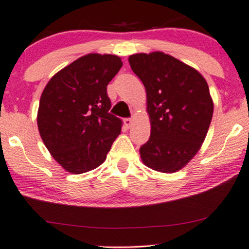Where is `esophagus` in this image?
Returning a JSON list of instances; mask_svg holds the SVG:
<instances>
[{
    "instance_id": "34e87169",
    "label": "esophagus",
    "mask_w": 249,
    "mask_h": 249,
    "mask_svg": "<svg viewBox=\"0 0 249 249\" xmlns=\"http://www.w3.org/2000/svg\"><path fill=\"white\" fill-rule=\"evenodd\" d=\"M123 122H124V124L126 125V127H131V125L133 124L132 118H124Z\"/></svg>"
}]
</instances>
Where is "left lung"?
<instances>
[{
  "instance_id": "obj_1",
  "label": "left lung",
  "mask_w": 249,
  "mask_h": 249,
  "mask_svg": "<svg viewBox=\"0 0 249 249\" xmlns=\"http://www.w3.org/2000/svg\"><path fill=\"white\" fill-rule=\"evenodd\" d=\"M147 97L151 136L140 148L148 168L179 171L199 151L213 118L207 81L196 69L163 53L128 58Z\"/></svg>"
}]
</instances>
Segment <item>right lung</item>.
Here are the masks:
<instances>
[{
    "label": "right lung",
    "mask_w": 249,
    "mask_h": 249,
    "mask_svg": "<svg viewBox=\"0 0 249 249\" xmlns=\"http://www.w3.org/2000/svg\"><path fill=\"white\" fill-rule=\"evenodd\" d=\"M123 66L113 54L90 53L55 73L40 98L44 145L68 172L80 174L106 160L122 121L109 113L107 85Z\"/></svg>",
    "instance_id": "obj_1"
}]
</instances>
